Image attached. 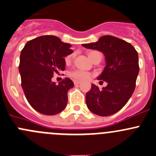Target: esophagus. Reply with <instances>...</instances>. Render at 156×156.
Wrapping results in <instances>:
<instances>
[{
  "label": "esophagus",
  "mask_w": 156,
  "mask_h": 156,
  "mask_svg": "<svg viewBox=\"0 0 156 156\" xmlns=\"http://www.w3.org/2000/svg\"><path fill=\"white\" fill-rule=\"evenodd\" d=\"M80 83H81V81H78V80H75V81H74V84H75V85H77V84H79Z\"/></svg>",
  "instance_id": "34e87169"
}]
</instances>
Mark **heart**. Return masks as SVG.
Wrapping results in <instances>:
<instances>
[{
    "instance_id": "obj_1",
    "label": "heart",
    "mask_w": 156,
    "mask_h": 156,
    "mask_svg": "<svg viewBox=\"0 0 156 156\" xmlns=\"http://www.w3.org/2000/svg\"><path fill=\"white\" fill-rule=\"evenodd\" d=\"M99 52H97V51H91V52H88V57L89 58H91L92 57L94 56V55H96V54H98ZM72 55H69L68 57H66V62L67 63H69L70 62L71 59H72ZM71 76L73 77L74 78H75V79H78V80H86L87 79V78L90 77V74L88 73V72H84V71H81V70H75L73 71V72H71Z\"/></svg>"
}]
</instances>
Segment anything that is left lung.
<instances>
[{
    "label": "left lung",
    "instance_id": "obj_1",
    "mask_svg": "<svg viewBox=\"0 0 156 156\" xmlns=\"http://www.w3.org/2000/svg\"><path fill=\"white\" fill-rule=\"evenodd\" d=\"M82 46L101 52L106 62L98 80L106 81L107 85L99 89L91 84L86 94L87 108L98 116L114 114L124 107L135 90L140 71L138 53L130 43L113 36H101L96 43Z\"/></svg>",
    "mask_w": 156,
    "mask_h": 156
}]
</instances>
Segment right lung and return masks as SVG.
I'll use <instances>...</instances> for the list:
<instances>
[{
  "label": "right lung",
  "mask_w": 156,
  "mask_h": 156,
  "mask_svg": "<svg viewBox=\"0 0 156 156\" xmlns=\"http://www.w3.org/2000/svg\"><path fill=\"white\" fill-rule=\"evenodd\" d=\"M72 45L55 36H42L28 41L20 57L21 85L29 104L44 115H55L66 108L68 91L74 87L70 78L55 84L54 73L66 69L65 57L73 52Z\"/></svg>",
  "instance_id": "right-lung-1"
}]
</instances>
